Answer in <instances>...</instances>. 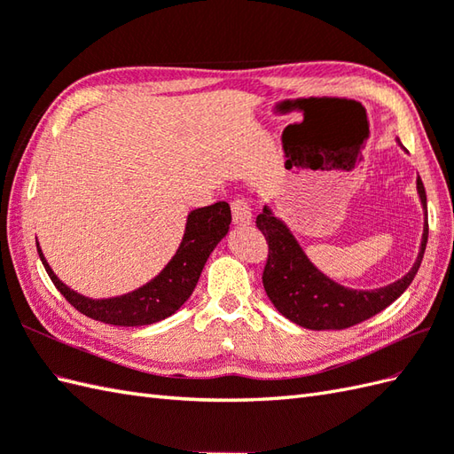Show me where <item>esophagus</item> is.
<instances>
[{
  "label": "esophagus",
  "mask_w": 454,
  "mask_h": 454,
  "mask_svg": "<svg viewBox=\"0 0 454 454\" xmlns=\"http://www.w3.org/2000/svg\"><path fill=\"white\" fill-rule=\"evenodd\" d=\"M231 218H234V224L238 226H246L251 223V208L246 199L238 197L231 201Z\"/></svg>",
  "instance_id": "obj_1"
}]
</instances>
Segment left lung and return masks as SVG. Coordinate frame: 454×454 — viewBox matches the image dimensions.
Wrapping results in <instances>:
<instances>
[{"label":"left lung","mask_w":454,"mask_h":454,"mask_svg":"<svg viewBox=\"0 0 454 454\" xmlns=\"http://www.w3.org/2000/svg\"><path fill=\"white\" fill-rule=\"evenodd\" d=\"M400 145V141H398ZM403 146V145H400ZM404 149V146H403ZM418 195L427 216L426 189L418 176ZM257 228L269 244V259L262 272V286L272 305L300 326L311 331H340L373 317L388 308L412 284L424 259L427 244V220L421 234V246L416 262L406 275L375 290H354L331 280L313 265L298 244L296 236L265 205L257 216Z\"/></svg>","instance_id":"8db88e82"}]
</instances>
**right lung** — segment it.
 I'll use <instances>...</instances> for the list:
<instances>
[{
  "label": "right lung",
  "instance_id": "add662e5",
  "mask_svg": "<svg viewBox=\"0 0 454 454\" xmlns=\"http://www.w3.org/2000/svg\"><path fill=\"white\" fill-rule=\"evenodd\" d=\"M230 223L231 213L226 201L192 210L187 215L182 244H179L170 262L151 282L115 298L92 300L71 290L51 270L38 241L36 249L42 265H44L54 286L77 311L94 321L108 325L141 326L170 317L189 300L197 286L199 277H201L208 255L218 246V241L228 234Z\"/></svg>",
  "mask_w": 454,
  "mask_h": 454
}]
</instances>
